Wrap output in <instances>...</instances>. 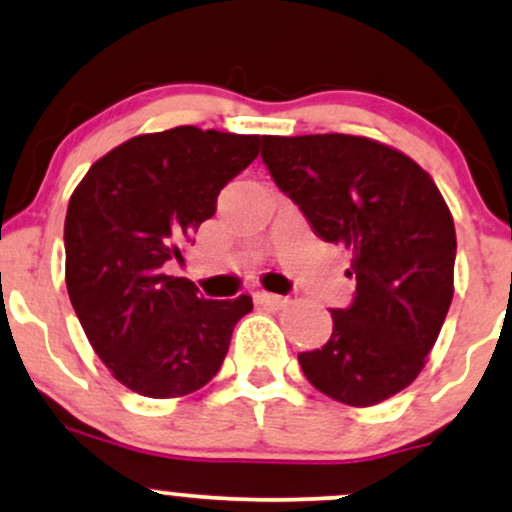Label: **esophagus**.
I'll use <instances>...</instances> for the list:
<instances>
[{
    "label": "esophagus",
    "instance_id": "1",
    "mask_svg": "<svg viewBox=\"0 0 512 512\" xmlns=\"http://www.w3.org/2000/svg\"><path fill=\"white\" fill-rule=\"evenodd\" d=\"M252 296H255L257 305H267V308H281V305H286L284 296H276V293L269 291H255Z\"/></svg>",
    "mask_w": 512,
    "mask_h": 512
}]
</instances>
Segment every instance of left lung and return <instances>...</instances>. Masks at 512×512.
Returning <instances> with one entry per match:
<instances>
[{
    "label": "left lung",
    "instance_id": "left-lung-1",
    "mask_svg": "<svg viewBox=\"0 0 512 512\" xmlns=\"http://www.w3.org/2000/svg\"><path fill=\"white\" fill-rule=\"evenodd\" d=\"M262 161L313 226L354 250L356 296L332 310V337L298 354L305 378L349 407H373L426 366L452 303L455 223L431 175L354 134L262 137Z\"/></svg>",
    "mask_w": 512,
    "mask_h": 512
}]
</instances>
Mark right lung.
I'll return each instance as SVG.
<instances>
[{"label": "right lung", "instance_id": "obj_1", "mask_svg": "<svg viewBox=\"0 0 512 512\" xmlns=\"http://www.w3.org/2000/svg\"><path fill=\"white\" fill-rule=\"evenodd\" d=\"M257 151V134L190 125L139 134L98 158L69 199V301L93 351L137 395L185 397L207 385L252 310L245 293L207 301L166 264L182 262V245Z\"/></svg>", "mask_w": 512, "mask_h": 512}]
</instances>
